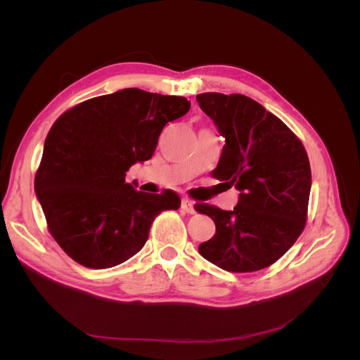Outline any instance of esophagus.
Returning a JSON list of instances; mask_svg holds the SVG:
<instances>
[{
    "label": "esophagus",
    "mask_w": 360,
    "mask_h": 360,
    "mask_svg": "<svg viewBox=\"0 0 360 360\" xmlns=\"http://www.w3.org/2000/svg\"><path fill=\"white\" fill-rule=\"evenodd\" d=\"M181 209L186 212V213H189V214H193L195 213V204L191 200H188V198H183L181 200Z\"/></svg>",
    "instance_id": "obj_1"
}]
</instances>
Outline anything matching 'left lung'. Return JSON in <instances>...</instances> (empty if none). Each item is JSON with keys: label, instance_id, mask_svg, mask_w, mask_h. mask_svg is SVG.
<instances>
[{"label": "left lung", "instance_id": "8db88e82", "mask_svg": "<svg viewBox=\"0 0 360 360\" xmlns=\"http://www.w3.org/2000/svg\"><path fill=\"white\" fill-rule=\"evenodd\" d=\"M225 146L212 176L238 191L233 210L198 204L214 236L200 254L226 271H255L278 261L307 222L311 167L303 144L284 122L243 94L197 96Z\"/></svg>", "mask_w": 360, "mask_h": 360}]
</instances>
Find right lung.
Here are the masks:
<instances>
[{"label":"right lung","mask_w":360,"mask_h":360,"mask_svg":"<svg viewBox=\"0 0 360 360\" xmlns=\"http://www.w3.org/2000/svg\"><path fill=\"white\" fill-rule=\"evenodd\" d=\"M189 110L186 97L124 89L76 105L53 123L34 191L49 233L76 263H124L146 245L155 217L179 209L177 193L135 191L126 172L151 159L162 129Z\"/></svg>","instance_id":"obj_1"}]
</instances>
